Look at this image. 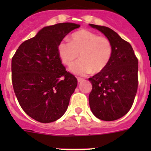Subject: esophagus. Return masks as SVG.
I'll return each mask as SVG.
<instances>
[{"label": "esophagus", "mask_w": 151, "mask_h": 151, "mask_svg": "<svg viewBox=\"0 0 151 151\" xmlns=\"http://www.w3.org/2000/svg\"><path fill=\"white\" fill-rule=\"evenodd\" d=\"M77 80H78V82H82V81H84V78L78 77V78H77Z\"/></svg>", "instance_id": "1"}]
</instances>
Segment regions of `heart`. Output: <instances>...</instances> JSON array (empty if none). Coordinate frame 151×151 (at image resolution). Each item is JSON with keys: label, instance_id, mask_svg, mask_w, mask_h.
<instances>
[{"label": "heart", "instance_id": "b5f03b06", "mask_svg": "<svg viewBox=\"0 0 151 151\" xmlns=\"http://www.w3.org/2000/svg\"><path fill=\"white\" fill-rule=\"evenodd\" d=\"M57 52L63 63L71 66L72 73L77 75L88 74L94 71L100 73L108 66L113 54V46L106 37L87 29L73 33L71 41L63 40L58 44Z\"/></svg>", "mask_w": 151, "mask_h": 151}]
</instances>
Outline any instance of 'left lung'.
Wrapping results in <instances>:
<instances>
[{"instance_id":"left-lung-1","label":"left lung","mask_w":151,"mask_h":151,"mask_svg":"<svg viewBox=\"0 0 151 151\" xmlns=\"http://www.w3.org/2000/svg\"><path fill=\"white\" fill-rule=\"evenodd\" d=\"M89 26L101 32L113 46L108 66L88 78L92 85L89 105L97 118L116 120L129 111L134 102L138 85V60L130 44L113 29L94 24Z\"/></svg>"}]
</instances>
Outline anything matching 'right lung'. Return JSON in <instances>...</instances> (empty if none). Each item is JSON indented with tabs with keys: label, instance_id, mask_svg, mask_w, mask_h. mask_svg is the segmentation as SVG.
<instances>
[{
	"label": "right lung",
	"instance_id": "right-lung-1",
	"mask_svg": "<svg viewBox=\"0 0 151 151\" xmlns=\"http://www.w3.org/2000/svg\"><path fill=\"white\" fill-rule=\"evenodd\" d=\"M80 25L57 23L44 27L20 45L12 58V82L25 113L42 123L59 119L77 86L76 78L66 70L57 46Z\"/></svg>",
	"mask_w": 151,
	"mask_h": 151
}]
</instances>
